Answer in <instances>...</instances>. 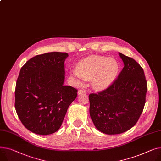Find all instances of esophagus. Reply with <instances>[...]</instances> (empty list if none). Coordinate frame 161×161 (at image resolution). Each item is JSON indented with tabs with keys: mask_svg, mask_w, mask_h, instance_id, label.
<instances>
[{
	"mask_svg": "<svg viewBox=\"0 0 161 161\" xmlns=\"http://www.w3.org/2000/svg\"><path fill=\"white\" fill-rule=\"evenodd\" d=\"M85 93H86V91L83 90V89L79 90V91H78V94H85Z\"/></svg>",
	"mask_w": 161,
	"mask_h": 161,
	"instance_id": "1",
	"label": "esophagus"
}]
</instances>
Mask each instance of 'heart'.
I'll return each instance as SVG.
<instances>
[{
    "label": "heart",
    "mask_w": 161,
    "mask_h": 161,
    "mask_svg": "<svg viewBox=\"0 0 161 161\" xmlns=\"http://www.w3.org/2000/svg\"><path fill=\"white\" fill-rule=\"evenodd\" d=\"M120 67L116 60L100 56H91L78 63L73 74L78 79L91 80L96 90L108 87L117 78Z\"/></svg>",
    "instance_id": "obj_1"
}]
</instances>
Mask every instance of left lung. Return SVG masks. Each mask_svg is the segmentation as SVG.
<instances>
[{"label":"left lung","instance_id":"obj_1","mask_svg":"<svg viewBox=\"0 0 161 161\" xmlns=\"http://www.w3.org/2000/svg\"><path fill=\"white\" fill-rule=\"evenodd\" d=\"M124 67L116 80L97 93H91L89 112L97 129L108 135L122 133L138 122L146 103L147 81L141 66L120 53Z\"/></svg>","mask_w":161,"mask_h":161}]
</instances>
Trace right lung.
Instances as JSON below:
<instances>
[{
    "mask_svg": "<svg viewBox=\"0 0 161 161\" xmlns=\"http://www.w3.org/2000/svg\"><path fill=\"white\" fill-rule=\"evenodd\" d=\"M66 52H48L29 59L20 69L15 108L29 131L47 135L56 132L78 90L63 84Z\"/></svg>",
    "mask_w": 161,
    "mask_h": 161,
    "instance_id": "right-lung-1",
    "label": "right lung"
}]
</instances>
